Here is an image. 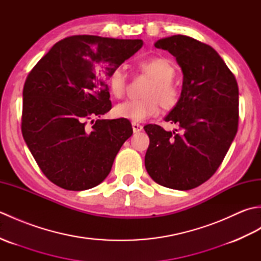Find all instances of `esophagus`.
Segmentation results:
<instances>
[{"mask_svg": "<svg viewBox=\"0 0 261 261\" xmlns=\"http://www.w3.org/2000/svg\"><path fill=\"white\" fill-rule=\"evenodd\" d=\"M142 125L141 124H139V123H136V122H134V123H132V130H134V132H140V131H142Z\"/></svg>", "mask_w": 261, "mask_h": 261, "instance_id": "obj_1", "label": "esophagus"}]
</instances>
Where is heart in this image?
Masks as SVG:
<instances>
[{"instance_id":"1","label":"heart","mask_w":261,"mask_h":261,"mask_svg":"<svg viewBox=\"0 0 261 261\" xmlns=\"http://www.w3.org/2000/svg\"><path fill=\"white\" fill-rule=\"evenodd\" d=\"M138 68L151 79L143 94L146 98L118 104L113 110L116 118L142 122L158 114L159 104L165 110H171L179 103L180 90L173 81L176 74L173 64L163 57H150L139 62ZM108 87L116 98L124 95L127 79L121 67H115L111 71L108 77Z\"/></svg>"}]
</instances>
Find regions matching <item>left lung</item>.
Segmentation results:
<instances>
[{"mask_svg": "<svg viewBox=\"0 0 261 261\" xmlns=\"http://www.w3.org/2000/svg\"><path fill=\"white\" fill-rule=\"evenodd\" d=\"M154 47L176 57L184 74L179 103L165 118L180 132L143 126L150 140L145 166L157 184L188 191L214 175L234 139L239 88L233 73L206 43L177 35L160 39Z\"/></svg>", "mask_w": 261, "mask_h": 261, "instance_id": "8db88e82", "label": "left lung"}]
</instances>
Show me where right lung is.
Segmentation results:
<instances>
[{
  "mask_svg": "<svg viewBox=\"0 0 261 261\" xmlns=\"http://www.w3.org/2000/svg\"><path fill=\"white\" fill-rule=\"evenodd\" d=\"M141 39L71 36L28 75L21 131L47 178L68 191L95 187L132 136L129 120H96L112 108L108 77L142 47Z\"/></svg>",
  "mask_w": 261,
  "mask_h": 261,
  "instance_id": "add662e5",
  "label": "right lung"
}]
</instances>
